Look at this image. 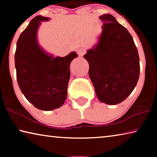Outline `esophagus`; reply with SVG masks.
Wrapping results in <instances>:
<instances>
[{
	"instance_id": "1",
	"label": "esophagus",
	"mask_w": 157,
	"mask_h": 157,
	"mask_svg": "<svg viewBox=\"0 0 157 157\" xmlns=\"http://www.w3.org/2000/svg\"><path fill=\"white\" fill-rule=\"evenodd\" d=\"M77 53H78V55H79V56L82 57V56H83L85 53H86V50L83 48H79L77 50Z\"/></svg>"
}]
</instances>
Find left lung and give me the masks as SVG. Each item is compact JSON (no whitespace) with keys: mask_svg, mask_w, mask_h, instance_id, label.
I'll return each mask as SVG.
<instances>
[{"mask_svg":"<svg viewBox=\"0 0 157 157\" xmlns=\"http://www.w3.org/2000/svg\"><path fill=\"white\" fill-rule=\"evenodd\" d=\"M104 22L99 41L84 57L98 99L114 105L131 94L139 78V57L128 30L111 14L99 17Z\"/></svg>","mask_w":157,"mask_h":157,"instance_id":"obj_1","label":"left lung"}]
</instances>
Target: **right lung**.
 Masks as SVG:
<instances>
[{"mask_svg": "<svg viewBox=\"0 0 157 157\" xmlns=\"http://www.w3.org/2000/svg\"><path fill=\"white\" fill-rule=\"evenodd\" d=\"M49 19L36 16L30 21L18 39L14 57L21 92L34 107L44 111L53 110L64 103L71 76L69 66L78 57L72 52L66 57H53L41 48L37 30L41 21Z\"/></svg>", "mask_w": 157, "mask_h": 157, "instance_id": "right-lung-1", "label": "right lung"}]
</instances>
